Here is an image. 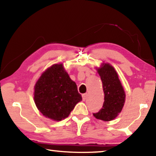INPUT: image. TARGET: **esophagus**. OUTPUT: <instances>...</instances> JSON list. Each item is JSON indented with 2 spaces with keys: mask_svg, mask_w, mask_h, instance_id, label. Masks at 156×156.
<instances>
[{
  "mask_svg": "<svg viewBox=\"0 0 156 156\" xmlns=\"http://www.w3.org/2000/svg\"><path fill=\"white\" fill-rule=\"evenodd\" d=\"M83 100H85L87 98V97H88V94H83Z\"/></svg>",
  "mask_w": 156,
  "mask_h": 156,
  "instance_id": "esophagus-1",
  "label": "esophagus"
}]
</instances>
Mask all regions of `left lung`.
I'll return each mask as SVG.
<instances>
[{"label": "left lung", "mask_w": 156, "mask_h": 156, "mask_svg": "<svg viewBox=\"0 0 156 156\" xmlns=\"http://www.w3.org/2000/svg\"><path fill=\"white\" fill-rule=\"evenodd\" d=\"M97 71L102 83L105 102L102 109L93 115L97 119L110 121L122 111L125 102V93L118 73L112 65L103 63Z\"/></svg>", "instance_id": "left-lung-1"}]
</instances>
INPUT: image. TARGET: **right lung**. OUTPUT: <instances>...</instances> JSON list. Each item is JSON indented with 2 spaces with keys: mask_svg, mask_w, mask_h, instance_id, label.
I'll return each mask as SVG.
<instances>
[{
  "mask_svg": "<svg viewBox=\"0 0 156 156\" xmlns=\"http://www.w3.org/2000/svg\"><path fill=\"white\" fill-rule=\"evenodd\" d=\"M34 102L46 118L60 121L68 117L82 100L77 85L62 64H55L44 72L34 86Z\"/></svg>",
  "mask_w": 156,
  "mask_h": 156,
  "instance_id": "obj_1",
  "label": "right lung"
}]
</instances>
